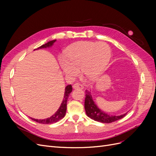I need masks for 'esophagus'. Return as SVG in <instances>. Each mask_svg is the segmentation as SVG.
Returning <instances> with one entry per match:
<instances>
[{
  "mask_svg": "<svg viewBox=\"0 0 156 156\" xmlns=\"http://www.w3.org/2000/svg\"><path fill=\"white\" fill-rule=\"evenodd\" d=\"M73 87L74 89H83L84 88V87L80 83H75L73 85Z\"/></svg>",
  "mask_w": 156,
  "mask_h": 156,
  "instance_id": "34e87169",
  "label": "esophagus"
}]
</instances>
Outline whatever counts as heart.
Wrapping results in <instances>:
<instances>
[{"instance_id":"heart-1","label":"heart","mask_w":156,"mask_h":156,"mask_svg":"<svg viewBox=\"0 0 156 156\" xmlns=\"http://www.w3.org/2000/svg\"><path fill=\"white\" fill-rule=\"evenodd\" d=\"M110 55V48L104 42L80 41L68 48L60 66L67 76H77L81 69L84 77L93 79L104 72Z\"/></svg>"}]
</instances>
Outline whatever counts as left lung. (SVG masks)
I'll return each instance as SVG.
<instances>
[{
	"instance_id": "left-lung-1",
	"label": "left lung",
	"mask_w": 156,
	"mask_h": 156,
	"mask_svg": "<svg viewBox=\"0 0 156 156\" xmlns=\"http://www.w3.org/2000/svg\"><path fill=\"white\" fill-rule=\"evenodd\" d=\"M85 100H84V108H85L87 115L95 121L100 122L102 123H111L118 120H120L124 118L127 113L120 116H112L107 114L100 110L97 105L94 103L91 96L90 91L86 90Z\"/></svg>"
}]
</instances>
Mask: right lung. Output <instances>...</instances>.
Instances as JSON below:
<instances>
[{
	"label": "right lung",
	"instance_id": "add662e5",
	"mask_svg": "<svg viewBox=\"0 0 156 156\" xmlns=\"http://www.w3.org/2000/svg\"><path fill=\"white\" fill-rule=\"evenodd\" d=\"M56 41V40L50 41L48 43L44 44L41 45L40 48H37L38 49H41V48H49V47H51L52 45H53L55 42ZM72 86L69 84V85H68L65 88V90H64V97L63 99V101L61 103V105L60 106L59 108L57 110L55 114L53 115H52L51 117L48 118L46 119H43V120H37V119H30L34 120L37 123L40 124H53V123H55V122L59 121L60 120H61L64 117L65 115H66V108H67V101L69 96L70 95V93L72 92Z\"/></svg>",
	"mask_w": 156,
	"mask_h": 156
}]
</instances>
